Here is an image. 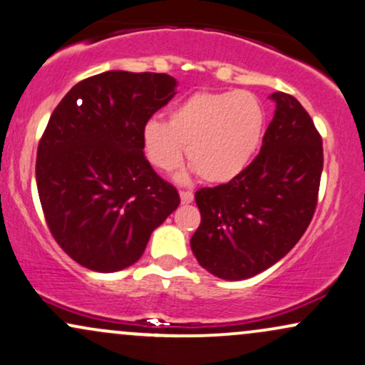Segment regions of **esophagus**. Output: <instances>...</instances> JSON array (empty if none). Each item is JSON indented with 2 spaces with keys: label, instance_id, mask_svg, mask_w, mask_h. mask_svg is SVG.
I'll list each match as a JSON object with an SVG mask.
<instances>
[{
  "label": "esophagus",
  "instance_id": "1",
  "mask_svg": "<svg viewBox=\"0 0 365 365\" xmlns=\"http://www.w3.org/2000/svg\"><path fill=\"white\" fill-rule=\"evenodd\" d=\"M179 196H181V203L182 205H190L192 200H195V195H192L191 191H181L179 192Z\"/></svg>",
  "mask_w": 365,
  "mask_h": 365
}]
</instances>
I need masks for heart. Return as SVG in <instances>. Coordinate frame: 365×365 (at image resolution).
Returning a JSON list of instances; mask_svg holds the SVG:
<instances>
[{
  "instance_id": "b5f03b06",
  "label": "heart",
  "mask_w": 365,
  "mask_h": 365,
  "mask_svg": "<svg viewBox=\"0 0 365 365\" xmlns=\"http://www.w3.org/2000/svg\"><path fill=\"white\" fill-rule=\"evenodd\" d=\"M267 113L246 90L196 92L169 110V121L148 119L145 153L160 170L187 160L208 182H229L251 164L263 140Z\"/></svg>"
}]
</instances>
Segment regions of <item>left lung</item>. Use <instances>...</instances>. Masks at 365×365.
<instances>
[{"mask_svg": "<svg viewBox=\"0 0 365 365\" xmlns=\"http://www.w3.org/2000/svg\"><path fill=\"white\" fill-rule=\"evenodd\" d=\"M275 115L259 155L237 178L196 191L191 250L207 272L246 280L273 267L306 232L318 203L323 141L297 98L269 96Z\"/></svg>", "mask_w": 365, "mask_h": 365, "instance_id": "8db88e82", "label": "left lung"}]
</instances>
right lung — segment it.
<instances>
[{"label": "right lung", "instance_id": "right-lung-1", "mask_svg": "<svg viewBox=\"0 0 365 365\" xmlns=\"http://www.w3.org/2000/svg\"><path fill=\"white\" fill-rule=\"evenodd\" d=\"M175 87L165 73L106 71L76 83L51 115L37 148L38 198L56 242L81 267H131L181 203L141 141Z\"/></svg>", "mask_w": 365, "mask_h": 365}]
</instances>
